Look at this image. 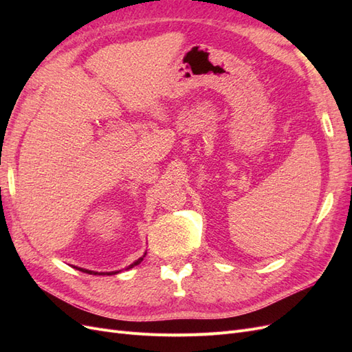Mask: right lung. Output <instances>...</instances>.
Returning <instances> with one entry per match:
<instances>
[{
  "label": "right lung",
  "mask_w": 352,
  "mask_h": 352,
  "mask_svg": "<svg viewBox=\"0 0 352 352\" xmlns=\"http://www.w3.org/2000/svg\"><path fill=\"white\" fill-rule=\"evenodd\" d=\"M146 254V252H145ZM145 254L142 255V257L141 258H138L135 263H132L131 265H127V267H126V270L127 269H132V267H135V265H138V264H140L142 260H144V257H145ZM74 269H76V270H80V272H83V273H88V274H116V273H120V270H117V272H94V270H87V269H82V267H74Z\"/></svg>",
  "instance_id": "right-lung-1"
}]
</instances>
